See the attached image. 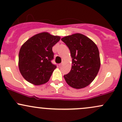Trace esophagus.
Instances as JSON below:
<instances>
[{
	"label": "esophagus",
	"mask_w": 122,
	"mask_h": 122,
	"mask_svg": "<svg viewBox=\"0 0 122 122\" xmlns=\"http://www.w3.org/2000/svg\"><path fill=\"white\" fill-rule=\"evenodd\" d=\"M64 61H62V62H61V64H59V66H61V65H62L63 64H64Z\"/></svg>",
	"instance_id": "obj_1"
}]
</instances>
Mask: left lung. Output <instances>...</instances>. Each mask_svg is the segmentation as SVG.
<instances>
[{"label":"left lung","mask_w":122,"mask_h":122,"mask_svg":"<svg viewBox=\"0 0 122 122\" xmlns=\"http://www.w3.org/2000/svg\"><path fill=\"white\" fill-rule=\"evenodd\" d=\"M61 40L69 47L72 58L71 71L64 76L66 82L76 89L86 87L93 81L100 69L97 46L91 39L80 33L63 37Z\"/></svg>","instance_id":"1"}]
</instances>
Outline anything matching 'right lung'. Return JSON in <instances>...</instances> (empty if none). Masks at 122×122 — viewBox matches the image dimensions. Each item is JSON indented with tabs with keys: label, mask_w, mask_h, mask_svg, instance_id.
Listing matches in <instances>:
<instances>
[{
	"label": "right lung",
	"mask_w": 122,
	"mask_h": 122,
	"mask_svg": "<svg viewBox=\"0 0 122 122\" xmlns=\"http://www.w3.org/2000/svg\"><path fill=\"white\" fill-rule=\"evenodd\" d=\"M60 40L59 36L43 32L34 35L23 43L19 50L18 66L26 81L39 85L49 80L57 68L51 62L54 57L52 47Z\"/></svg>",
	"instance_id": "obj_1"
}]
</instances>
